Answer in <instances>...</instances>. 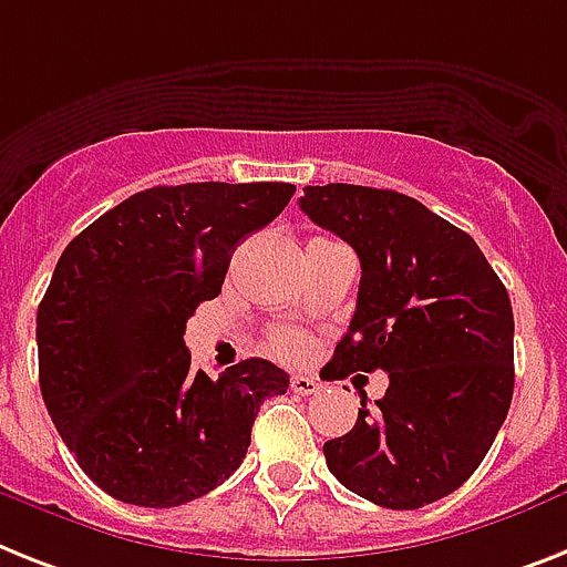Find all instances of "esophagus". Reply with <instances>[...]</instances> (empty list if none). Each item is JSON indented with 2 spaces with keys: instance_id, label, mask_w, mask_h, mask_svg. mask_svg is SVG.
Listing matches in <instances>:
<instances>
[{
  "instance_id": "esophagus-1",
  "label": "esophagus",
  "mask_w": 567,
  "mask_h": 567,
  "mask_svg": "<svg viewBox=\"0 0 567 567\" xmlns=\"http://www.w3.org/2000/svg\"><path fill=\"white\" fill-rule=\"evenodd\" d=\"M289 385H292L295 394L310 396V394H316L318 388H321V382H318L316 377H307V373H295L292 382H289Z\"/></svg>"
}]
</instances>
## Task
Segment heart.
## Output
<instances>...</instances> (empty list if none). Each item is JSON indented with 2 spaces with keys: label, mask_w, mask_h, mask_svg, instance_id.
<instances>
[{
  "label": "heart",
  "mask_w": 567,
  "mask_h": 567,
  "mask_svg": "<svg viewBox=\"0 0 567 567\" xmlns=\"http://www.w3.org/2000/svg\"><path fill=\"white\" fill-rule=\"evenodd\" d=\"M269 350L284 362H298L310 353V339L298 330H278V333H272Z\"/></svg>",
  "instance_id": "b5f03b06"
}]
</instances>
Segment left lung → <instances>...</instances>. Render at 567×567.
I'll list each match as a JSON object with an SVG mask.
<instances>
[{
    "label": "left lung",
    "instance_id": "8db88e82",
    "mask_svg": "<svg viewBox=\"0 0 567 567\" xmlns=\"http://www.w3.org/2000/svg\"><path fill=\"white\" fill-rule=\"evenodd\" d=\"M301 210L362 264L333 379L388 373L357 425L324 443L350 493L417 509L455 493L493 446L513 400V307L470 234L396 190L307 185ZM364 394V391H362Z\"/></svg>",
    "mask_w": 567,
    "mask_h": 567
}]
</instances>
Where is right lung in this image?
<instances>
[{
  "instance_id": "obj_1",
  "label": "right lung",
  "mask_w": 567,
  "mask_h": 567,
  "mask_svg": "<svg viewBox=\"0 0 567 567\" xmlns=\"http://www.w3.org/2000/svg\"><path fill=\"white\" fill-rule=\"evenodd\" d=\"M289 182H190L130 196L74 237L37 310L51 423L104 493L179 507L243 463L266 396L289 373L246 359L190 368L185 324L217 298L237 243L292 199Z\"/></svg>"
}]
</instances>
